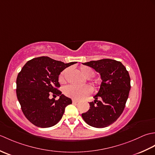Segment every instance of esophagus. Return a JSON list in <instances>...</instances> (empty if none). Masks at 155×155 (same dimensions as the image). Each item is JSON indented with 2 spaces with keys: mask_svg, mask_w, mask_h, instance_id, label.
<instances>
[{
  "mask_svg": "<svg viewBox=\"0 0 155 155\" xmlns=\"http://www.w3.org/2000/svg\"><path fill=\"white\" fill-rule=\"evenodd\" d=\"M72 101V103H78V102H79V100L76 99V98H73Z\"/></svg>",
  "mask_w": 155,
  "mask_h": 155,
  "instance_id": "obj_1",
  "label": "esophagus"
}]
</instances>
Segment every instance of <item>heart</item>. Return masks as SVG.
<instances>
[{"instance_id":"b5f03b06","label":"heart","mask_w":155,"mask_h":155,"mask_svg":"<svg viewBox=\"0 0 155 155\" xmlns=\"http://www.w3.org/2000/svg\"><path fill=\"white\" fill-rule=\"evenodd\" d=\"M68 69H65L62 71L59 75L58 81L61 83H65V76L68 72ZM81 71L85 77L87 78L93 77L94 75L95 72L93 68L91 67H87V66H83L81 68ZM94 84H99L98 81H95ZM92 91H93V88L90 85H83V86H77V85H68L64 88V93L68 97L72 98H82L89 95Z\"/></svg>"}]
</instances>
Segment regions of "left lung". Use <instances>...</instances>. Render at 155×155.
I'll return each instance as SVG.
<instances>
[{"label":"left lung","mask_w":155,"mask_h":155,"mask_svg":"<svg viewBox=\"0 0 155 155\" xmlns=\"http://www.w3.org/2000/svg\"><path fill=\"white\" fill-rule=\"evenodd\" d=\"M100 73L102 83L90 108L82 114L86 123L95 128H104L116 121L124 109L130 89L128 72L120 61L104 58L83 63ZM101 97V101H98Z\"/></svg>","instance_id":"8db88e82"}]
</instances>
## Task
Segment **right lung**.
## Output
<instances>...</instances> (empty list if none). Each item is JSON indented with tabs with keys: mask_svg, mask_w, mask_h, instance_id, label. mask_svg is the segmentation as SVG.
<instances>
[{
	"mask_svg": "<svg viewBox=\"0 0 155 155\" xmlns=\"http://www.w3.org/2000/svg\"><path fill=\"white\" fill-rule=\"evenodd\" d=\"M77 63H64L48 57L28 61L16 78V96L26 118L35 126L48 128L57 124L72 100L58 90V76L66 68ZM52 93L58 100L49 98ZM57 97V96H56Z\"/></svg>",
	"mask_w": 155,
	"mask_h": 155,
	"instance_id": "add662e5",
	"label": "right lung"
}]
</instances>
